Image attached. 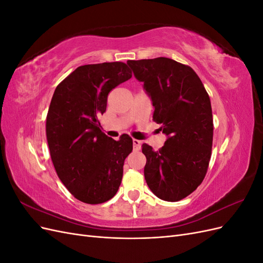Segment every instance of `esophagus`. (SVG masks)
<instances>
[{"label": "esophagus", "mask_w": 263, "mask_h": 263, "mask_svg": "<svg viewBox=\"0 0 263 263\" xmlns=\"http://www.w3.org/2000/svg\"><path fill=\"white\" fill-rule=\"evenodd\" d=\"M133 146H134V149L138 150L141 146V141L138 140V139H133Z\"/></svg>", "instance_id": "1"}]
</instances>
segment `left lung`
<instances>
[{
	"label": "left lung",
	"instance_id": "obj_1",
	"mask_svg": "<svg viewBox=\"0 0 263 263\" xmlns=\"http://www.w3.org/2000/svg\"><path fill=\"white\" fill-rule=\"evenodd\" d=\"M135 78L155 107L154 121L166 136L155 151L147 144L144 169L147 185L157 197L177 202L197 189L209 168L213 145V114L208 92L185 65L169 58L128 60Z\"/></svg>",
	"mask_w": 263,
	"mask_h": 263
}]
</instances>
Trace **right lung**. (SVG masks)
I'll return each instance as SVG.
<instances>
[{
  "label": "right lung",
  "instance_id": "add662e5",
  "mask_svg": "<svg viewBox=\"0 0 263 263\" xmlns=\"http://www.w3.org/2000/svg\"><path fill=\"white\" fill-rule=\"evenodd\" d=\"M130 78L124 62L85 65L69 74L52 95L46 119L51 160L63 185L83 203H104L121 185L133 140L106 136L98 117L106 110L108 93Z\"/></svg>",
  "mask_w": 263,
  "mask_h": 263
}]
</instances>
